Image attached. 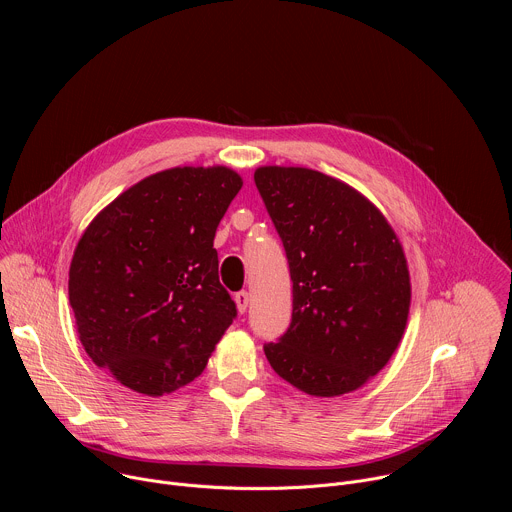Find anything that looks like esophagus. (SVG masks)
I'll return each mask as SVG.
<instances>
[{"label": "esophagus", "mask_w": 512, "mask_h": 512, "mask_svg": "<svg viewBox=\"0 0 512 512\" xmlns=\"http://www.w3.org/2000/svg\"><path fill=\"white\" fill-rule=\"evenodd\" d=\"M235 302H237V308H239V312L243 314V312H247V306H249V294L247 291L243 289V291H239V294L235 296Z\"/></svg>", "instance_id": "obj_1"}]
</instances>
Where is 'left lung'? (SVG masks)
Returning a JSON list of instances; mask_svg holds the SVG:
<instances>
[{
	"label": "left lung",
	"mask_w": 512,
	"mask_h": 512,
	"mask_svg": "<svg viewBox=\"0 0 512 512\" xmlns=\"http://www.w3.org/2000/svg\"><path fill=\"white\" fill-rule=\"evenodd\" d=\"M255 186L294 283L291 322L265 356L308 395L354 391L389 362L407 324L401 243L367 198L322 172L265 166Z\"/></svg>",
	"instance_id": "8db88e82"
}]
</instances>
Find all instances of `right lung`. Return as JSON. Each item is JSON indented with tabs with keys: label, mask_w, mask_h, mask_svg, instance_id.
I'll return each instance as SVG.
<instances>
[{
	"label": "right lung",
	"mask_w": 512,
	"mask_h": 512,
	"mask_svg": "<svg viewBox=\"0 0 512 512\" xmlns=\"http://www.w3.org/2000/svg\"><path fill=\"white\" fill-rule=\"evenodd\" d=\"M241 186L223 166L172 168L125 190L81 237L68 300L87 354L121 385L152 397L184 387L237 318L212 245Z\"/></svg>",
	"instance_id": "right-lung-1"
}]
</instances>
